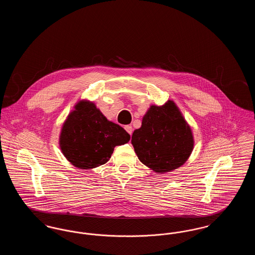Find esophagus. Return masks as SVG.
Segmentation results:
<instances>
[{
    "mask_svg": "<svg viewBox=\"0 0 255 255\" xmlns=\"http://www.w3.org/2000/svg\"><path fill=\"white\" fill-rule=\"evenodd\" d=\"M124 128H125L127 133H129V134H132V133H133V128H132L131 125H126Z\"/></svg>",
    "mask_w": 255,
    "mask_h": 255,
    "instance_id": "esophagus-1",
    "label": "esophagus"
}]
</instances>
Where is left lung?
Listing matches in <instances>:
<instances>
[{
	"label": "left lung",
	"mask_w": 255,
	"mask_h": 255,
	"mask_svg": "<svg viewBox=\"0 0 255 255\" xmlns=\"http://www.w3.org/2000/svg\"><path fill=\"white\" fill-rule=\"evenodd\" d=\"M131 142L138 159L158 174L181 167L194 148L192 130L172 100L150 106Z\"/></svg>",
	"instance_id": "8db88e82"
}]
</instances>
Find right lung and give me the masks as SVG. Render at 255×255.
I'll return each instance as SVG.
<instances>
[{
    "label": "right lung",
    "instance_id": "add662e5",
    "mask_svg": "<svg viewBox=\"0 0 255 255\" xmlns=\"http://www.w3.org/2000/svg\"><path fill=\"white\" fill-rule=\"evenodd\" d=\"M130 134L108 121L94 102L78 101L63 123L59 146L65 158L79 169H93L109 160L115 147Z\"/></svg>",
    "mask_w": 255,
    "mask_h": 255
}]
</instances>
